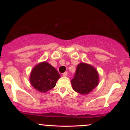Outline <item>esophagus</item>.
Returning a JSON list of instances; mask_svg holds the SVG:
<instances>
[{"instance_id": "1", "label": "esophagus", "mask_w": 130, "mask_h": 130, "mask_svg": "<svg viewBox=\"0 0 130 130\" xmlns=\"http://www.w3.org/2000/svg\"><path fill=\"white\" fill-rule=\"evenodd\" d=\"M67 74H68V73H67V72H65V73H63V76L66 77L67 76Z\"/></svg>"}]
</instances>
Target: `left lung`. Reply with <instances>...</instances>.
<instances>
[{
  "label": "left lung",
  "instance_id": "left-lung-1",
  "mask_svg": "<svg viewBox=\"0 0 130 130\" xmlns=\"http://www.w3.org/2000/svg\"><path fill=\"white\" fill-rule=\"evenodd\" d=\"M73 90L77 93L86 95L92 92L99 83V75L92 65L80 63L77 66L76 73L71 80Z\"/></svg>",
  "mask_w": 130,
  "mask_h": 130
}]
</instances>
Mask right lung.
Wrapping results in <instances>:
<instances>
[{"label":"right lung","mask_w":130,"mask_h":130,"mask_svg":"<svg viewBox=\"0 0 130 130\" xmlns=\"http://www.w3.org/2000/svg\"><path fill=\"white\" fill-rule=\"evenodd\" d=\"M60 77L55 68L48 62H43L34 67L30 76V82L34 89L44 93L54 87Z\"/></svg>","instance_id":"add662e5"}]
</instances>
